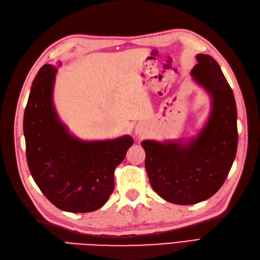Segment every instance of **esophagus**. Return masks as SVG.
I'll list each match as a JSON object with an SVG mask.
<instances>
[{
  "instance_id": "esophagus-1",
  "label": "esophagus",
  "mask_w": 260,
  "mask_h": 260,
  "mask_svg": "<svg viewBox=\"0 0 260 260\" xmlns=\"http://www.w3.org/2000/svg\"><path fill=\"white\" fill-rule=\"evenodd\" d=\"M136 133L138 136H143V135H145L146 133V129H145V127L143 124H139V125H137V128H136Z\"/></svg>"
}]
</instances>
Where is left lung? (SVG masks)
<instances>
[{
	"label": "left lung",
	"mask_w": 260,
	"mask_h": 260,
	"mask_svg": "<svg viewBox=\"0 0 260 260\" xmlns=\"http://www.w3.org/2000/svg\"><path fill=\"white\" fill-rule=\"evenodd\" d=\"M191 75L211 98V112L198 137L157 142L143 141L149 183L160 198L192 205L214 195L228 177L238 148L237 104L218 62L199 54Z\"/></svg>",
	"instance_id": "1"
}]
</instances>
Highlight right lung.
<instances>
[{
  "mask_svg": "<svg viewBox=\"0 0 260 260\" xmlns=\"http://www.w3.org/2000/svg\"><path fill=\"white\" fill-rule=\"evenodd\" d=\"M57 69L46 64L31 86L23 115L28 167L53 205L69 212L101 208L114 191V172L128 148L130 136L82 141L70 135L53 104Z\"/></svg>",
  "mask_w": 260,
  "mask_h": 260,
  "instance_id": "right-lung-1",
  "label": "right lung"
}]
</instances>
